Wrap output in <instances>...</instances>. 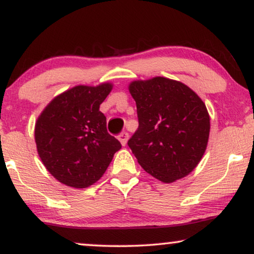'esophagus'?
<instances>
[{
	"mask_svg": "<svg viewBox=\"0 0 254 254\" xmlns=\"http://www.w3.org/2000/svg\"><path fill=\"white\" fill-rule=\"evenodd\" d=\"M128 137H129V135H128V133H126V131H124V133H121L119 136H118V138H119L120 143L123 145H126L127 141H128Z\"/></svg>",
	"mask_w": 254,
	"mask_h": 254,
	"instance_id": "esophagus-1",
	"label": "esophagus"
}]
</instances>
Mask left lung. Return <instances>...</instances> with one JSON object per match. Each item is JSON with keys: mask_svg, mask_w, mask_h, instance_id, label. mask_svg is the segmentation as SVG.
<instances>
[{"mask_svg": "<svg viewBox=\"0 0 254 254\" xmlns=\"http://www.w3.org/2000/svg\"><path fill=\"white\" fill-rule=\"evenodd\" d=\"M138 128L128 145L145 172L163 183L190 175L206 151L210 130L207 107L192 89L166 77L133 81Z\"/></svg>", "mask_w": 254, "mask_h": 254, "instance_id": "obj_1", "label": "left lung"}]
</instances>
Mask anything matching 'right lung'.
I'll list each match as a JSON object with an SVG mask.
<instances>
[{
  "mask_svg": "<svg viewBox=\"0 0 254 254\" xmlns=\"http://www.w3.org/2000/svg\"><path fill=\"white\" fill-rule=\"evenodd\" d=\"M112 83L77 85L60 93L36 121L34 138L41 162L59 182L85 189L102 178L120 142L107 133L99 111Z\"/></svg>",
  "mask_w": 254,
  "mask_h": 254,
  "instance_id": "right-lung-1",
  "label": "right lung"
}]
</instances>
